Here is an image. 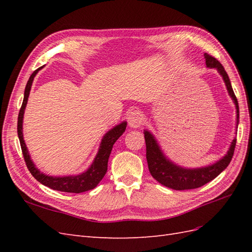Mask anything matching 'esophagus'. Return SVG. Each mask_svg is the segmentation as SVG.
I'll use <instances>...</instances> for the list:
<instances>
[{
  "instance_id": "esophagus-1",
  "label": "esophagus",
  "mask_w": 252,
  "mask_h": 252,
  "mask_svg": "<svg viewBox=\"0 0 252 252\" xmlns=\"http://www.w3.org/2000/svg\"><path fill=\"white\" fill-rule=\"evenodd\" d=\"M143 116L140 110H133L129 113L128 125L132 128H139L142 125Z\"/></svg>"
}]
</instances>
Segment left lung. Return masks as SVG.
I'll use <instances>...</instances> for the list:
<instances>
[{
	"mask_svg": "<svg viewBox=\"0 0 252 252\" xmlns=\"http://www.w3.org/2000/svg\"><path fill=\"white\" fill-rule=\"evenodd\" d=\"M204 58L207 68H216L225 83L228 94H229L232 102L235 105V129H238L240 118L239 103L233 93L229 77H228V74L225 71L222 64H220L216 58L207 55V53H205ZM144 136L145 142H146V158L148 163L149 172L159 184L174 190L199 188L205 184H207L208 182L212 181L213 179H216L218 175L222 171H224L227 168V166L229 165L233 157L236 143V139L234 138L230 144L229 148H228L226 155L220 158L216 163L204 167H197V168H187V167H183L175 164L170 158H167L163 152L161 146L158 145L157 139L155 138V135L149 130H147V129L144 130Z\"/></svg>",
	"mask_w": 252,
	"mask_h": 252,
	"instance_id": "left-lung-1",
	"label": "left lung"
}]
</instances>
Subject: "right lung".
I'll return each instance as SVG.
<instances>
[{"label":"right lung","mask_w":252,"mask_h":252,"mask_svg":"<svg viewBox=\"0 0 252 252\" xmlns=\"http://www.w3.org/2000/svg\"><path fill=\"white\" fill-rule=\"evenodd\" d=\"M43 67L44 66L37 68V69L34 70L32 74L30 75V78L26 84L24 91V100H23L22 107L20 109L18 117V136L26 166L30 173L33 175L36 181H39L41 184L47 186L53 190L72 193H81L88 191V190L95 188L106 174L108 167V158L111 154L113 144L117 142V140L122 134L124 133L127 126V122L123 121L122 123L116 125L104 134L100 144V147H98L97 154L94 158V162L91 163L89 168L86 171L75 175H64V177H53V175H48L41 172L40 169L36 168L32 158H30L29 151L25 144L24 136H23V119H24V112L27 105L28 96L30 94V89H32V86L33 79L36 73L39 72Z\"/></svg>","instance_id":"obj_1"}]
</instances>
